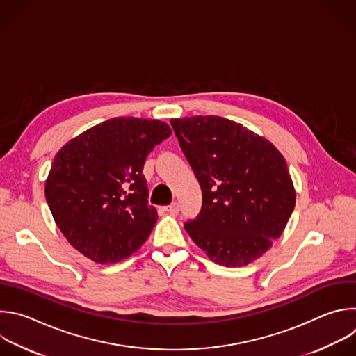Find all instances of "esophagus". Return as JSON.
<instances>
[{"mask_svg": "<svg viewBox=\"0 0 356 356\" xmlns=\"http://www.w3.org/2000/svg\"><path fill=\"white\" fill-rule=\"evenodd\" d=\"M163 211L169 212L170 215H177L179 213V204L177 202H172L170 205L163 207Z\"/></svg>", "mask_w": 356, "mask_h": 356, "instance_id": "esophagus-1", "label": "esophagus"}]
</instances>
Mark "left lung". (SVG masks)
Wrapping results in <instances>:
<instances>
[{"label":"left lung","instance_id":"1","mask_svg":"<svg viewBox=\"0 0 356 356\" xmlns=\"http://www.w3.org/2000/svg\"><path fill=\"white\" fill-rule=\"evenodd\" d=\"M202 193L193 242L225 267L263 256L284 232L295 188L284 156L266 138L219 115L170 120Z\"/></svg>","mask_w":356,"mask_h":356}]
</instances>
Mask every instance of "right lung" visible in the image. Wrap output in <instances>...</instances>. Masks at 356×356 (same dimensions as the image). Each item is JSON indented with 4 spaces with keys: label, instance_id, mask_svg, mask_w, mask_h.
<instances>
[{
    "label": "right lung",
    "instance_id": "obj_1",
    "mask_svg": "<svg viewBox=\"0 0 356 356\" xmlns=\"http://www.w3.org/2000/svg\"><path fill=\"white\" fill-rule=\"evenodd\" d=\"M172 134L159 120L115 117L65 144L44 187L67 241L99 264L130 257L148 239L158 213L143 173L148 154Z\"/></svg>",
    "mask_w": 356,
    "mask_h": 356
}]
</instances>
